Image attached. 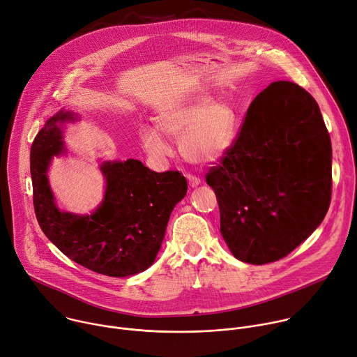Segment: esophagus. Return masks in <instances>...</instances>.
Returning <instances> with one entry per match:
<instances>
[{
  "instance_id": "obj_1",
  "label": "esophagus",
  "mask_w": 357,
  "mask_h": 357,
  "mask_svg": "<svg viewBox=\"0 0 357 357\" xmlns=\"http://www.w3.org/2000/svg\"><path fill=\"white\" fill-rule=\"evenodd\" d=\"M186 178H188V182H189V186H192V188H196V186H199L200 185V178H197V176H195V175H186Z\"/></svg>"
}]
</instances>
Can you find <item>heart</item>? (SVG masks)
<instances>
[{
	"mask_svg": "<svg viewBox=\"0 0 357 357\" xmlns=\"http://www.w3.org/2000/svg\"><path fill=\"white\" fill-rule=\"evenodd\" d=\"M155 121L158 130L146 125L140 128L139 139L144 151L158 162L171 155L169 143L162 134L179 140V150L186 161L208 165L228 151L238 132V116L232 105L215 100L206 92L161 110Z\"/></svg>",
	"mask_w": 357,
	"mask_h": 357,
	"instance_id": "1",
	"label": "heart"
}]
</instances>
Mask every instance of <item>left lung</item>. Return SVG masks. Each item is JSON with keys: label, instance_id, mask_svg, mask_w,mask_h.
<instances>
[{"label": "left lung", "instance_id": "left-lung-1", "mask_svg": "<svg viewBox=\"0 0 357 357\" xmlns=\"http://www.w3.org/2000/svg\"><path fill=\"white\" fill-rule=\"evenodd\" d=\"M206 182L236 259L265 265L287 257L322 222L331 203L332 147L315 99L294 82H272L252 100Z\"/></svg>", "mask_w": 357, "mask_h": 357}]
</instances>
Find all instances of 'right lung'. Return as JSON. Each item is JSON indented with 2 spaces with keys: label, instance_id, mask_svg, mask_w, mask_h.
Returning a JSON list of instances; mask_svg holds the SVG:
<instances>
[{
  "label": "right lung",
  "instance_id": "add662e5",
  "mask_svg": "<svg viewBox=\"0 0 357 357\" xmlns=\"http://www.w3.org/2000/svg\"><path fill=\"white\" fill-rule=\"evenodd\" d=\"M73 112L60 110L45 123L31 149L33 207L47 238L71 261L112 278L149 269L161 248L169 215L188 190L178 171L154 172L142 161H103L105 195L85 215L57 207L47 169L53 157L66 153L61 125L74 122Z\"/></svg>",
  "mask_w": 357,
  "mask_h": 357
}]
</instances>
